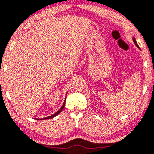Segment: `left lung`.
Segmentation results:
<instances>
[{"instance_id": "obj_1", "label": "left lung", "mask_w": 154, "mask_h": 154, "mask_svg": "<svg viewBox=\"0 0 154 154\" xmlns=\"http://www.w3.org/2000/svg\"><path fill=\"white\" fill-rule=\"evenodd\" d=\"M133 41H134V43H135V45H136L137 46V47H138V48H139L138 45H137V42H136V39H135V38H134V37H133Z\"/></svg>"}]
</instances>
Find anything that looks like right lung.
Returning a JSON list of instances; mask_svg holds the SVG:
<instances>
[{"label":"right lung","mask_w":154,"mask_h":154,"mask_svg":"<svg viewBox=\"0 0 154 154\" xmlns=\"http://www.w3.org/2000/svg\"><path fill=\"white\" fill-rule=\"evenodd\" d=\"M65 100H66V97H65V100H64V102L63 105H62V106L61 107L60 109H59V111H58L57 112H56V113L54 114V115H51V116H49V117H45V118H42V120H47V119H51V118H53V117H54L55 116H57V115H59V114L60 113V112H62V110H63V109H64V104H65Z\"/></svg>","instance_id":"right-lung-1"}]
</instances>
